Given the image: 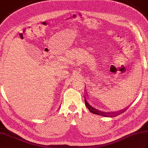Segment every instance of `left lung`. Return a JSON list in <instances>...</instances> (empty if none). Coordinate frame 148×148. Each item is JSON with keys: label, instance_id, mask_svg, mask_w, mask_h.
I'll list each match as a JSON object with an SVG mask.
<instances>
[{"label": "left lung", "instance_id": "left-lung-1", "mask_svg": "<svg viewBox=\"0 0 148 148\" xmlns=\"http://www.w3.org/2000/svg\"><path fill=\"white\" fill-rule=\"evenodd\" d=\"M84 102H85V105L86 106V108L88 109L89 111L93 113V114H98L100 116H106V117H114L115 116H117L118 114H120L121 113H123V112H125L126 111L127 108H125L121 110V111H117V112H102V111H100L99 110H97L96 109H95L93 107L91 106L88 103L86 102V100L84 98Z\"/></svg>", "mask_w": 148, "mask_h": 148}]
</instances>
